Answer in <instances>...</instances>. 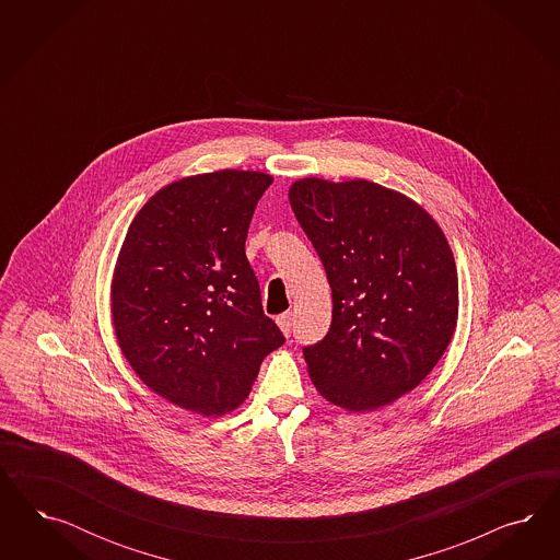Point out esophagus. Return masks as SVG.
<instances>
[{"label": "esophagus", "instance_id": "esophagus-1", "mask_svg": "<svg viewBox=\"0 0 560 560\" xmlns=\"http://www.w3.org/2000/svg\"><path fill=\"white\" fill-rule=\"evenodd\" d=\"M277 324H279V328L283 330L285 337H291V330H293V314H291V312L281 314V316L277 318Z\"/></svg>", "mask_w": 560, "mask_h": 560}]
</instances>
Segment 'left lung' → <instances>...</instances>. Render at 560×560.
Masks as SVG:
<instances>
[{"instance_id": "left-lung-1", "label": "left lung", "mask_w": 560, "mask_h": 560, "mask_svg": "<svg viewBox=\"0 0 560 560\" xmlns=\"http://www.w3.org/2000/svg\"><path fill=\"white\" fill-rule=\"evenodd\" d=\"M289 203L332 289L326 337L305 345L312 382L347 410H373L435 368L458 320V271L429 213L368 180L304 178Z\"/></svg>"}]
</instances>
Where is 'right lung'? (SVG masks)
Masks as SVG:
<instances>
[{
	"label": "right lung",
	"mask_w": 560,
	"mask_h": 560,
	"mask_svg": "<svg viewBox=\"0 0 560 560\" xmlns=\"http://www.w3.org/2000/svg\"><path fill=\"white\" fill-rule=\"evenodd\" d=\"M262 172L221 170L158 190L129 225L113 279V323L137 375L178 407L223 415L285 337L262 312L246 258Z\"/></svg>",
	"instance_id": "add662e5"
}]
</instances>
